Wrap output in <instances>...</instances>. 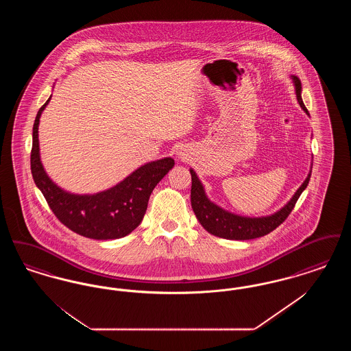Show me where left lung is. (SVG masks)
<instances>
[{
    "instance_id": "left-lung-1",
    "label": "left lung",
    "mask_w": 351,
    "mask_h": 351,
    "mask_svg": "<svg viewBox=\"0 0 351 351\" xmlns=\"http://www.w3.org/2000/svg\"><path fill=\"white\" fill-rule=\"evenodd\" d=\"M295 89H296V97L300 104L301 108L306 114L308 109L305 108L302 99H301V82L298 76H292ZM192 176V186H191V204L192 209L199 219L201 226L208 232L219 238L225 239H254L263 237L266 234L275 230L280 223H283L287 217L291 215L292 209L295 208L296 202L299 200L302 191L306 188V185L311 180V173L305 179V182L301 184L300 188L296 191L293 197L288 204L283 206L279 212L267 216V217L250 218L237 216L233 213H229L223 209H221L216 204L208 200L204 192V186L201 185L200 180L193 169H191Z\"/></svg>"
}]
</instances>
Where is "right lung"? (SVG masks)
Here are the masks:
<instances>
[{
    "label": "right lung",
    "instance_id": "obj_1",
    "mask_svg": "<svg viewBox=\"0 0 351 351\" xmlns=\"http://www.w3.org/2000/svg\"><path fill=\"white\" fill-rule=\"evenodd\" d=\"M50 99L39 109L34 122L30 156L34 183L43 193L52 213L73 233L92 239H117L132 233L143 219L152 189L173 167V159L165 158L147 163L116 186L96 195L64 192L51 182L39 158L38 125Z\"/></svg>",
    "mask_w": 351,
    "mask_h": 351
}]
</instances>
